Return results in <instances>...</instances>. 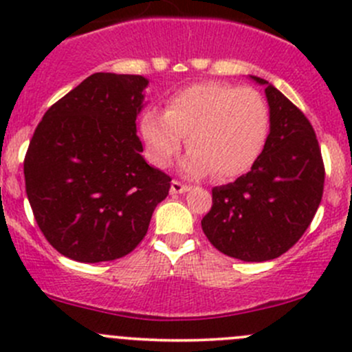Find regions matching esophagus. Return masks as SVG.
<instances>
[{
  "mask_svg": "<svg viewBox=\"0 0 352 352\" xmlns=\"http://www.w3.org/2000/svg\"><path fill=\"white\" fill-rule=\"evenodd\" d=\"M187 190H190L189 186L179 182V180H172V186H170V192H172V194H184V192H187Z\"/></svg>",
  "mask_w": 352,
  "mask_h": 352,
  "instance_id": "34e87169",
  "label": "esophagus"
}]
</instances>
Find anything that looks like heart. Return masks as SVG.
<instances>
[{
  "instance_id": "heart-1",
  "label": "heart",
  "mask_w": 352,
  "mask_h": 352,
  "mask_svg": "<svg viewBox=\"0 0 352 352\" xmlns=\"http://www.w3.org/2000/svg\"><path fill=\"white\" fill-rule=\"evenodd\" d=\"M267 131V104L257 90L216 81L182 88L166 110L148 109L141 116V133L156 165H168L189 136L184 172H214L218 180L247 173L264 150Z\"/></svg>"
}]
</instances>
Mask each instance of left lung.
<instances>
[{
    "mask_svg": "<svg viewBox=\"0 0 352 352\" xmlns=\"http://www.w3.org/2000/svg\"><path fill=\"white\" fill-rule=\"evenodd\" d=\"M265 85L271 131L250 172L212 189L202 218L208 240L233 258L264 262L279 257L310 226L324 194L325 168L310 120L278 88Z\"/></svg>",
    "mask_w": 352,
    "mask_h": 352,
    "instance_id": "1",
    "label": "left lung"
}]
</instances>
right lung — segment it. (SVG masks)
Masks as SVG:
<instances>
[{"label":"right lung","instance_id":"right-lung-1","mask_svg":"<svg viewBox=\"0 0 352 352\" xmlns=\"http://www.w3.org/2000/svg\"><path fill=\"white\" fill-rule=\"evenodd\" d=\"M146 78L95 73L38 122L25 189L45 240L78 262L124 257L140 245L170 177L141 156L136 119Z\"/></svg>","mask_w":352,"mask_h":352}]
</instances>
